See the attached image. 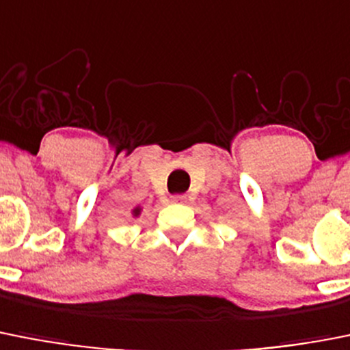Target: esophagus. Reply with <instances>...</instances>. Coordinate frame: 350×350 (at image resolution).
<instances>
[{"label":"esophagus","instance_id":"1","mask_svg":"<svg viewBox=\"0 0 350 350\" xmlns=\"http://www.w3.org/2000/svg\"><path fill=\"white\" fill-rule=\"evenodd\" d=\"M170 200H172V203H184L185 196H182V194H175V196H172Z\"/></svg>","mask_w":350,"mask_h":350}]
</instances>
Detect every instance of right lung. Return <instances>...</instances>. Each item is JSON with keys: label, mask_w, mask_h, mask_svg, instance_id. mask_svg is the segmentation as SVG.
Instances as JSON below:
<instances>
[{"label": "right lung", "mask_w": 350, "mask_h": 350, "mask_svg": "<svg viewBox=\"0 0 350 350\" xmlns=\"http://www.w3.org/2000/svg\"><path fill=\"white\" fill-rule=\"evenodd\" d=\"M133 215H135V217L137 215H140V208H135V210H133Z\"/></svg>", "instance_id": "add662e5"}]
</instances>
